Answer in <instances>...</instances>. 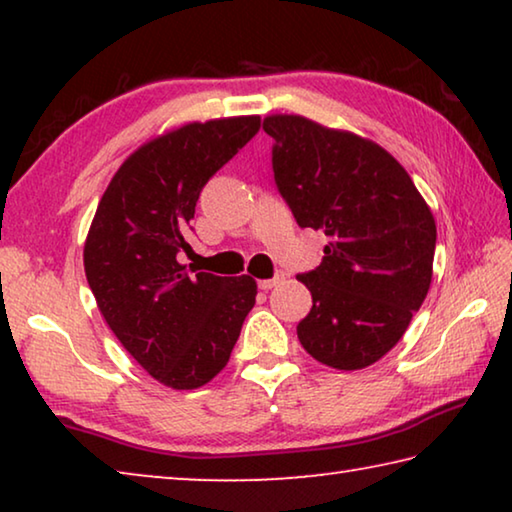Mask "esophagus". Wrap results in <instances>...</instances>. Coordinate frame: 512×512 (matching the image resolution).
Returning a JSON list of instances; mask_svg holds the SVG:
<instances>
[{
    "instance_id": "esophagus-1",
    "label": "esophagus",
    "mask_w": 512,
    "mask_h": 512,
    "mask_svg": "<svg viewBox=\"0 0 512 512\" xmlns=\"http://www.w3.org/2000/svg\"><path fill=\"white\" fill-rule=\"evenodd\" d=\"M282 280H284V273H277L275 277H271V280H259V282H257V287L262 289V291H268V289L277 287V284H280Z\"/></svg>"
}]
</instances>
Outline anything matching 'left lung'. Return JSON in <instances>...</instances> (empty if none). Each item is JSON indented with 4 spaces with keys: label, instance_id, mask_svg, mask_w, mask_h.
<instances>
[{
    "label": "left lung",
    "instance_id": "8db88e82",
    "mask_svg": "<svg viewBox=\"0 0 512 512\" xmlns=\"http://www.w3.org/2000/svg\"><path fill=\"white\" fill-rule=\"evenodd\" d=\"M275 183L300 228L323 230L314 307L298 323L311 357L361 370L393 350L427 298L436 221L406 169L366 137L302 115H268Z\"/></svg>",
    "mask_w": 512,
    "mask_h": 512
}]
</instances>
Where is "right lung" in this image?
Returning <instances> with one entry per match:
<instances>
[{
  "label": "right lung",
  "instance_id": "obj_1",
  "mask_svg": "<svg viewBox=\"0 0 512 512\" xmlns=\"http://www.w3.org/2000/svg\"><path fill=\"white\" fill-rule=\"evenodd\" d=\"M259 131V117L189 121L144 142L112 176L85 237V277L112 334L160 384L192 391L225 368L257 282L178 262L196 201Z\"/></svg>",
  "mask_w": 512,
  "mask_h": 512
}]
</instances>
